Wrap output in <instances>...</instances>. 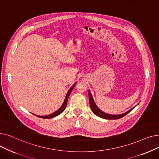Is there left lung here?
<instances>
[{
    "instance_id": "8db88e82",
    "label": "left lung",
    "mask_w": 159,
    "mask_h": 159,
    "mask_svg": "<svg viewBox=\"0 0 159 159\" xmlns=\"http://www.w3.org/2000/svg\"><path fill=\"white\" fill-rule=\"evenodd\" d=\"M88 95H89V104H90V107L91 111H93V113L96 115L97 116H99L101 118H103L105 119H120L122 117H123L124 116H125L126 115H127L128 113H129L133 108H132L131 110L128 111L127 112L120 114V115H110V114H107L106 113L104 112H103L102 111H101L100 109H98V107L97 106V105L95 104L94 100L93 98L92 95H91V93H90V91L88 90Z\"/></svg>"
}]
</instances>
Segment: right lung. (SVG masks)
I'll use <instances>...</instances> for the list:
<instances>
[{
    "instance_id": "1",
    "label": "right lung",
    "mask_w": 159,
    "mask_h": 159,
    "mask_svg": "<svg viewBox=\"0 0 159 159\" xmlns=\"http://www.w3.org/2000/svg\"><path fill=\"white\" fill-rule=\"evenodd\" d=\"M75 84H76V83H75V84L71 87V88L70 89V90L68 91V93H67V95L65 97V99H64V101L62 104V105L61 106V107L58 109L57 111H56L55 112L53 113L52 114H50L49 115H47V116H39V115H35V116H38V117L39 118H42V119H52V118H53V117H55L56 116L60 115L61 113H62L64 110L66 109V105H67V102H68V98H69V96L71 93V92L72 91L73 89L74 88Z\"/></svg>"
}]
</instances>
